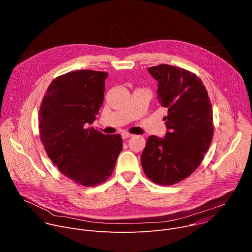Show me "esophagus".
I'll return each instance as SVG.
<instances>
[{
    "label": "esophagus",
    "instance_id": "esophagus-1",
    "mask_svg": "<svg viewBox=\"0 0 252 252\" xmlns=\"http://www.w3.org/2000/svg\"><path fill=\"white\" fill-rule=\"evenodd\" d=\"M131 136H132V134H130V133H128V132H123V133H122V137H123L124 139H126V138L131 137Z\"/></svg>",
    "mask_w": 252,
    "mask_h": 252
}]
</instances>
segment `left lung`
<instances>
[{"mask_svg": "<svg viewBox=\"0 0 252 252\" xmlns=\"http://www.w3.org/2000/svg\"><path fill=\"white\" fill-rule=\"evenodd\" d=\"M158 82V99L166 107L164 137L152 135L141 154V165L155 184L172 186L200 164L213 136L212 106L201 80L169 64L148 68Z\"/></svg>", "mask_w": 252, "mask_h": 252, "instance_id": "left-lung-1", "label": "left lung"}]
</instances>
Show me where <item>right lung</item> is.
Returning <instances> with one entry per match:
<instances>
[{
	"label": "right lung",
	"instance_id": "right-lung-1",
	"mask_svg": "<svg viewBox=\"0 0 252 252\" xmlns=\"http://www.w3.org/2000/svg\"><path fill=\"white\" fill-rule=\"evenodd\" d=\"M107 73L80 69L56 78L43 98L40 136L63 174L84 187L105 182L123 150L120 134L107 135L92 125L103 101Z\"/></svg>",
	"mask_w": 252,
	"mask_h": 252
}]
</instances>
